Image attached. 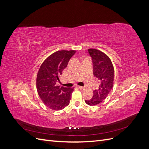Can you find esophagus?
<instances>
[{
  "mask_svg": "<svg viewBox=\"0 0 149 149\" xmlns=\"http://www.w3.org/2000/svg\"><path fill=\"white\" fill-rule=\"evenodd\" d=\"M77 88L79 89H83L84 88L83 87V86H77Z\"/></svg>",
  "mask_w": 149,
  "mask_h": 149,
  "instance_id": "obj_1",
  "label": "esophagus"
}]
</instances>
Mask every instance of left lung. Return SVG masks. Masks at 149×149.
<instances>
[{"instance_id": "obj_1", "label": "left lung", "mask_w": 149, "mask_h": 149, "mask_svg": "<svg viewBox=\"0 0 149 149\" xmlns=\"http://www.w3.org/2000/svg\"><path fill=\"white\" fill-rule=\"evenodd\" d=\"M92 58L93 74L100 81L99 88L93 91L91 99L85 100L89 106L97 105L106 99L113 87L114 70L111 60L105 53L96 49H88Z\"/></svg>"}]
</instances>
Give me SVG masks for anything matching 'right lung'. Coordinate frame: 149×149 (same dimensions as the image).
I'll return each instance as SVG.
<instances>
[{"mask_svg":"<svg viewBox=\"0 0 149 149\" xmlns=\"http://www.w3.org/2000/svg\"><path fill=\"white\" fill-rule=\"evenodd\" d=\"M75 50L57 51L45 60L37 76V89L42 102L52 110H61L70 104L74 88H60L56 82Z\"/></svg>","mask_w":149,"mask_h":149,"instance_id":"1","label":"right lung"}]
</instances>
